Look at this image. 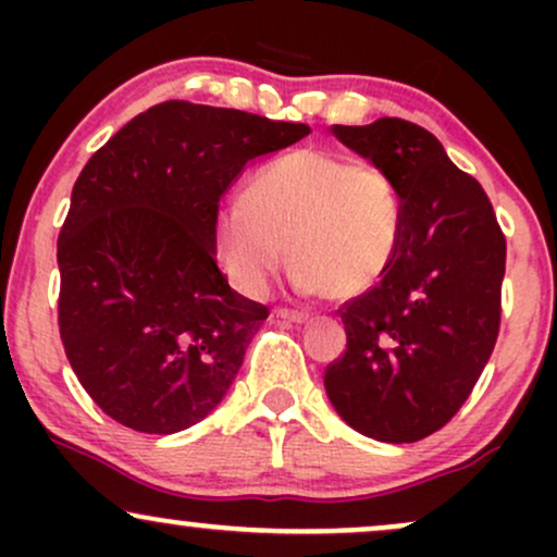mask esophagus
Returning a JSON list of instances; mask_svg holds the SVG:
<instances>
[{"label": "esophagus", "instance_id": "34e87169", "mask_svg": "<svg viewBox=\"0 0 557 557\" xmlns=\"http://www.w3.org/2000/svg\"><path fill=\"white\" fill-rule=\"evenodd\" d=\"M274 314L280 319H287V322H309V314L306 311H298V309H274Z\"/></svg>", "mask_w": 557, "mask_h": 557}]
</instances>
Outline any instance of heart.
Returning <instances> with one entry per match:
<instances>
[{
    "mask_svg": "<svg viewBox=\"0 0 557 557\" xmlns=\"http://www.w3.org/2000/svg\"><path fill=\"white\" fill-rule=\"evenodd\" d=\"M400 227V196L385 170L298 149L261 168L243 201L216 212L212 251L233 285L259 293L290 248L300 290L345 300L385 277Z\"/></svg>",
    "mask_w": 557,
    "mask_h": 557,
    "instance_id": "b5f03b06",
    "label": "heart"
}]
</instances>
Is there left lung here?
Here are the masks:
<instances>
[{"label": "left lung", "mask_w": 557, "mask_h": 557, "mask_svg": "<svg viewBox=\"0 0 557 557\" xmlns=\"http://www.w3.org/2000/svg\"><path fill=\"white\" fill-rule=\"evenodd\" d=\"M332 133L393 177L403 227L385 277L337 309L348 343L324 387L356 432L417 443L456 417L490 361L505 235L482 185L421 125L380 117Z\"/></svg>", "instance_id": "obj_1"}]
</instances>
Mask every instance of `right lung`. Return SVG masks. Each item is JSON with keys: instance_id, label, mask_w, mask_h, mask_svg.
<instances>
[{"instance_id": "obj_1", "label": "right lung", "mask_w": 557, "mask_h": 557, "mask_svg": "<svg viewBox=\"0 0 557 557\" xmlns=\"http://www.w3.org/2000/svg\"><path fill=\"white\" fill-rule=\"evenodd\" d=\"M309 133L172 99L88 159L57 240V322L70 367L107 417L172 434L225 398L270 309L216 267L220 198L251 159Z\"/></svg>"}]
</instances>
